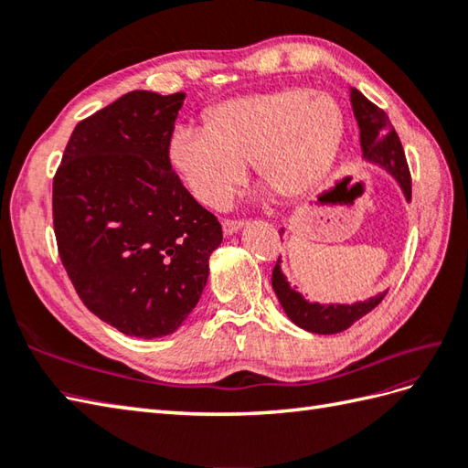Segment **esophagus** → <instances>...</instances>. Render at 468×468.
<instances>
[{"mask_svg":"<svg viewBox=\"0 0 468 468\" xmlns=\"http://www.w3.org/2000/svg\"><path fill=\"white\" fill-rule=\"evenodd\" d=\"M221 225H223V231L225 235H233L241 229V221H237V218H221Z\"/></svg>","mask_w":468,"mask_h":468,"instance_id":"esophagus-1","label":"esophagus"}]
</instances>
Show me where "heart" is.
<instances>
[{
	"label": "heart",
	"instance_id": "heart-1",
	"mask_svg": "<svg viewBox=\"0 0 468 468\" xmlns=\"http://www.w3.org/2000/svg\"><path fill=\"white\" fill-rule=\"evenodd\" d=\"M344 136L342 108L330 94L283 88L225 101L205 126H178L168 158L191 195L221 207L251 161L255 176L282 198H295L330 171Z\"/></svg>",
	"mask_w": 468,
	"mask_h": 468
}]
</instances>
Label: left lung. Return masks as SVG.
Wrapping results in <instances>:
<instances>
[{
  "mask_svg": "<svg viewBox=\"0 0 468 468\" xmlns=\"http://www.w3.org/2000/svg\"><path fill=\"white\" fill-rule=\"evenodd\" d=\"M350 92L354 116L357 121V126H360V143L364 156L367 161L384 166L388 173H392L396 181L400 183L406 198L410 201L412 178L399 134H396L394 126L388 121L382 108H378L374 102L367 101V98L360 90H356V88H352ZM271 285L287 317H290L295 325H300L303 330L314 334H337L347 330L354 322L360 320L367 312H372L388 293L384 292L380 295L370 297L367 302H360L354 305L310 303L305 302L300 293L293 292L290 283L285 282L280 260H277L273 267Z\"/></svg>",
  "mask_w": 468,
  "mask_h": 468,
  "instance_id": "left-lung-1",
  "label": "left lung"
}]
</instances>
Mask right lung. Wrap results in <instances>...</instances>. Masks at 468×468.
Masks as SVG:
<instances>
[{
    "label": "right lung",
    "instance_id": "obj_1",
    "mask_svg": "<svg viewBox=\"0 0 468 468\" xmlns=\"http://www.w3.org/2000/svg\"><path fill=\"white\" fill-rule=\"evenodd\" d=\"M183 102L185 92L121 96L76 124L54 175L58 253L78 297L144 340L186 320L223 239L168 158Z\"/></svg>",
    "mask_w": 468,
    "mask_h": 468
}]
</instances>
